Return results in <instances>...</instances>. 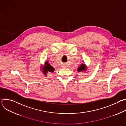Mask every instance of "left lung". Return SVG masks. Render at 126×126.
Returning a JSON list of instances; mask_svg holds the SVG:
<instances>
[{
    "label": "left lung",
    "instance_id": "left-lung-1",
    "mask_svg": "<svg viewBox=\"0 0 126 126\" xmlns=\"http://www.w3.org/2000/svg\"><path fill=\"white\" fill-rule=\"evenodd\" d=\"M85 65L84 64H82L80 65V66L78 68V71L80 72V71H82L85 70Z\"/></svg>",
    "mask_w": 126,
    "mask_h": 126
}]
</instances>
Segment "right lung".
I'll return each instance as SVG.
<instances>
[{"label":"right lung","mask_w":126,"mask_h":126,"mask_svg":"<svg viewBox=\"0 0 126 126\" xmlns=\"http://www.w3.org/2000/svg\"><path fill=\"white\" fill-rule=\"evenodd\" d=\"M43 73L45 75H46V73L48 71L50 72H53V71H54V68L52 66H51L50 64H48V62H45V67L43 68Z\"/></svg>","instance_id":"add662e5"}]
</instances>
